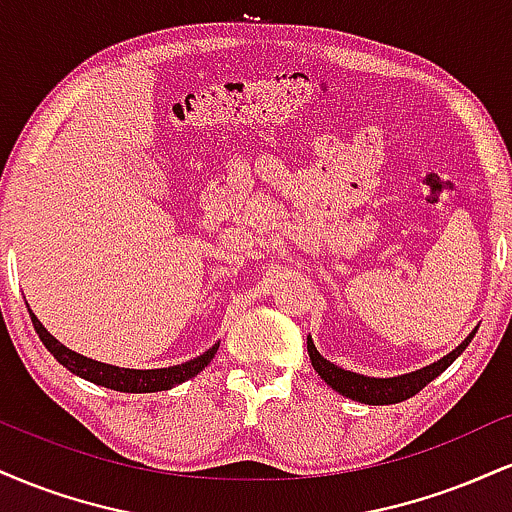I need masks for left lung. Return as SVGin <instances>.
<instances>
[{"label": "left lung", "instance_id": "8db88e82", "mask_svg": "<svg viewBox=\"0 0 512 512\" xmlns=\"http://www.w3.org/2000/svg\"><path fill=\"white\" fill-rule=\"evenodd\" d=\"M474 334H477V330L469 332V337L464 339L460 346H455L448 356L440 358V361L419 370H411V373L397 375V378H370V375H361V373H354V370H344L334 366L332 361H327V358L315 349L313 337H308V354H310V363H313L315 373L320 375V378L325 380L334 392L354 399V402L380 407V404L404 402V399L414 397L416 392L424 390L431 380H436L438 375L443 373V370L448 368L464 349H467L469 342L474 339Z\"/></svg>", "mask_w": 512, "mask_h": 512}]
</instances>
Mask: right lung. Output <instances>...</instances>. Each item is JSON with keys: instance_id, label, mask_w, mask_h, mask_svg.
Wrapping results in <instances>:
<instances>
[{"instance_id": "add662e5", "label": "right lung", "mask_w": 512, "mask_h": 512, "mask_svg": "<svg viewBox=\"0 0 512 512\" xmlns=\"http://www.w3.org/2000/svg\"><path fill=\"white\" fill-rule=\"evenodd\" d=\"M28 313H31L33 327L35 332H38L40 342L45 344V349H48L50 354L69 370V373L79 375V378H84L93 385L108 387V390H117V392H137V395H142V392L170 390V387L195 378L199 370L209 366V361L214 358L216 349H219V342H216L211 349L204 351V354H199L197 358H190V361L178 363V366H168V368H151V370L120 368V366H110V363H101L96 361V358H88L84 354H76V351L67 349V346L57 342V339L45 330L43 322L35 317L31 308H28Z\"/></svg>"}]
</instances>
